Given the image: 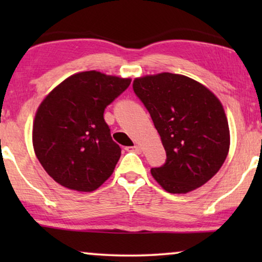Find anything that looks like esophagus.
Here are the masks:
<instances>
[{
	"mask_svg": "<svg viewBox=\"0 0 262 262\" xmlns=\"http://www.w3.org/2000/svg\"><path fill=\"white\" fill-rule=\"evenodd\" d=\"M126 150H128V151H134L136 154L142 152V148L139 145H135V146H132V148H126Z\"/></svg>",
	"mask_w": 262,
	"mask_h": 262,
	"instance_id": "34e87169",
	"label": "esophagus"
}]
</instances>
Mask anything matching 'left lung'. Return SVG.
<instances>
[{"mask_svg":"<svg viewBox=\"0 0 262 262\" xmlns=\"http://www.w3.org/2000/svg\"><path fill=\"white\" fill-rule=\"evenodd\" d=\"M167 154L151 175L164 191L186 194L223 166L230 148L227 114L209 88L185 75L161 73L134 80Z\"/></svg>","mask_w":262,"mask_h":262,"instance_id":"8db88e82","label":"left lung"}]
</instances>
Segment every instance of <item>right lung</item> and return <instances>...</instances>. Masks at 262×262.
I'll list each match as a JSON object with an SVG mask.
<instances>
[{
  "label": "right lung",
  "instance_id": "add662e5",
  "mask_svg": "<svg viewBox=\"0 0 262 262\" xmlns=\"http://www.w3.org/2000/svg\"><path fill=\"white\" fill-rule=\"evenodd\" d=\"M130 83L131 78L82 71L45 96L35 112L32 142L39 162L57 184L93 192L113 174L121 150L112 141L103 111Z\"/></svg>",
  "mask_w": 262,
  "mask_h": 262
}]
</instances>
